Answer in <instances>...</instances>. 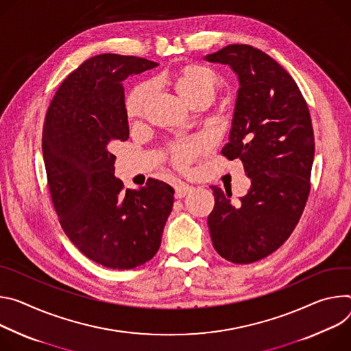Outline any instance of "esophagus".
<instances>
[{"instance_id": "34e87169", "label": "esophagus", "mask_w": 351, "mask_h": 351, "mask_svg": "<svg viewBox=\"0 0 351 351\" xmlns=\"http://www.w3.org/2000/svg\"><path fill=\"white\" fill-rule=\"evenodd\" d=\"M192 185H189V184H185V182H180V184H177L176 185V198L177 199H181V198H184L186 193H189L191 191H192Z\"/></svg>"}]
</instances>
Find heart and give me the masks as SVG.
<instances>
[{
  "label": "heart",
  "mask_w": 351,
  "mask_h": 351,
  "mask_svg": "<svg viewBox=\"0 0 351 351\" xmlns=\"http://www.w3.org/2000/svg\"><path fill=\"white\" fill-rule=\"evenodd\" d=\"M173 85L178 95L189 104L198 100H212L221 88V80L212 69L198 65L188 64L181 66L171 77ZM152 96V85L141 84L135 86L125 100V111L131 121L139 120L143 115L146 104ZM208 149V142L202 136L182 138L171 142L167 147L170 162L178 167H188L198 156Z\"/></svg>",
  "instance_id": "obj_1"
}]
</instances>
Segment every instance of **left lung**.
I'll use <instances>...</instances> for the list:
<instances>
[{
    "instance_id": "1",
    "label": "left lung",
    "mask_w": 351,
    "mask_h": 351,
    "mask_svg": "<svg viewBox=\"0 0 351 351\" xmlns=\"http://www.w3.org/2000/svg\"><path fill=\"white\" fill-rule=\"evenodd\" d=\"M227 64L240 89L228 142L221 154L240 159L251 186L240 205L212 185L208 226L215 250L232 263H252L290 237L311 189L315 139L306 101L290 73L266 53L230 45L205 57Z\"/></svg>"
}]
</instances>
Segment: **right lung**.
I'll return each instance as SVG.
<instances>
[{"label": "right lung", "mask_w": 351, "mask_h": 351, "mask_svg": "<svg viewBox=\"0 0 351 351\" xmlns=\"http://www.w3.org/2000/svg\"><path fill=\"white\" fill-rule=\"evenodd\" d=\"M156 62L100 54L71 72L56 92L43 127L47 182L72 244L110 269H132L159 251L174 189L149 178L124 189L114 177V142L130 138L123 82Z\"/></svg>", "instance_id": "right-lung-1"}]
</instances>
